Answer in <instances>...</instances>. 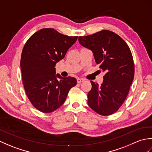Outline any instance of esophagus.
<instances>
[{
    "label": "esophagus",
    "mask_w": 152,
    "mask_h": 152,
    "mask_svg": "<svg viewBox=\"0 0 152 152\" xmlns=\"http://www.w3.org/2000/svg\"><path fill=\"white\" fill-rule=\"evenodd\" d=\"M84 81H85V80L83 78H78V79H77V82H78V83L83 82Z\"/></svg>",
    "instance_id": "1"
}]
</instances>
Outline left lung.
Masks as SVG:
<instances>
[{
	"instance_id": "1",
	"label": "left lung",
	"mask_w": 152,
	"mask_h": 152,
	"mask_svg": "<svg viewBox=\"0 0 152 152\" xmlns=\"http://www.w3.org/2000/svg\"><path fill=\"white\" fill-rule=\"evenodd\" d=\"M82 46L91 50L96 64L105 75L101 86L93 81L88 93L89 107L97 114L115 112L127 97L134 78V66L129 48L122 38L108 30L79 37Z\"/></svg>"
}]
</instances>
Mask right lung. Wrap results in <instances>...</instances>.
<instances>
[{
  "instance_id": "1",
  "label": "right lung",
  "mask_w": 152,
  "mask_h": 152,
  "mask_svg": "<svg viewBox=\"0 0 152 152\" xmlns=\"http://www.w3.org/2000/svg\"><path fill=\"white\" fill-rule=\"evenodd\" d=\"M78 37H69L51 28L39 30L28 38L22 51L21 70L28 99L44 113L63 104L77 80L57 74L55 66L64 57Z\"/></svg>"
}]
</instances>
